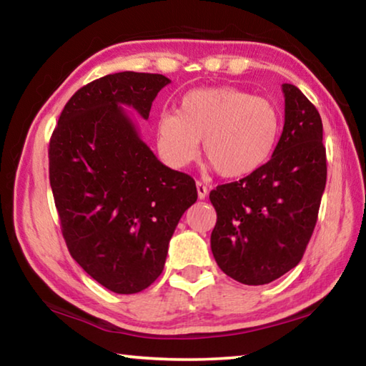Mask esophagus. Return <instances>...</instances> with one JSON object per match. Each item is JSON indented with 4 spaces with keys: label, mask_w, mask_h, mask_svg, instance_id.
<instances>
[{
    "label": "esophagus",
    "mask_w": 366,
    "mask_h": 366,
    "mask_svg": "<svg viewBox=\"0 0 366 366\" xmlns=\"http://www.w3.org/2000/svg\"><path fill=\"white\" fill-rule=\"evenodd\" d=\"M197 195H198V198H200V200H203V198L208 195V187L200 181H197Z\"/></svg>",
    "instance_id": "34e87169"
}]
</instances>
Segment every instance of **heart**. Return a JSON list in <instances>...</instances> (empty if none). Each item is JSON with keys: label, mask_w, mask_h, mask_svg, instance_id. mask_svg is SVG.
<instances>
[{"label": "heart", "mask_w": 366, "mask_h": 366, "mask_svg": "<svg viewBox=\"0 0 366 366\" xmlns=\"http://www.w3.org/2000/svg\"><path fill=\"white\" fill-rule=\"evenodd\" d=\"M281 134L274 103L235 86L197 89L182 97L177 113L154 122L159 158L184 169L203 152L222 177H244L268 163Z\"/></svg>", "instance_id": "1"}]
</instances>
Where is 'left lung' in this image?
<instances>
[{
    "label": "left lung",
    "mask_w": 366,
    "mask_h": 366,
    "mask_svg": "<svg viewBox=\"0 0 366 366\" xmlns=\"http://www.w3.org/2000/svg\"><path fill=\"white\" fill-rule=\"evenodd\" d=\"M284 129L271 159L209 200L218 214L212 252L219 268L247 286H262L295 268L318 219L326 185V148L318 109L282 84Z\"/></svg>",
    "instance_id": "1"
}]
</instances>
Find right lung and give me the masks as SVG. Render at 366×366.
Wrapping results in <instances>:
<instances>
[{
  "label": "right lung",
  "mask_w": 366,
  "mask_h": 366,
  "mask_svg": "<svg viewBox=\"0 0 366 366\" xmlns=\"http://www.w3.org/2000/svg\"><path fill=\"white\" fill-rule=\"evenodd\" d=\"M161 74L117 72L84 85L49 139V184L71 257L116 294L163 272L169 240L197 202L195 181L164 166L122 107L148 119Z\"/></svg>",
  "instance_id": "1"
}]
</instances>
